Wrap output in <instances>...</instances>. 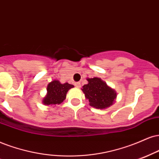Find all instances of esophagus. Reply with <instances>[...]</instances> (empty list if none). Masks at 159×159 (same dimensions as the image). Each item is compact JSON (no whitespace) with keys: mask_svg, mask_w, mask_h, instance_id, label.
Instances as JSON below:
<instances>
[{"mask_svg":"<svg viewBox=\"0 0 159 159\" xmlns=\"http://www.w3.org/2000/svg\"><path fill=\"white\" fill-rule=\"evenodd\" d=\"M75 87L77 88H81V84L80 83V82H76V83L75 84Z\"/></svg>","mask_w":159,"mask_h":159,"instance_id":"34e87169","label":"esophagus"}]
</instances>
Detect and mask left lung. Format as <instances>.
<instances>
[{"instance_id":"8db88e82","label":"left lung","mask_w":159,"mask_h":159,"mask_svg":"<svg viewBox=\"0 0 159 159\" xmlns=\"http://www.w3.org/2000/svg\"><path fill=\"white\" fill-rule=\"evenodd\" d=\"M88 84L83 86L82 91L93 107L104 110L110 107L116 101L117 93L100 78H87Z\"/></svg>"}]
</instances>
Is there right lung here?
Instances as JSON below:
<instances>
[{
  "label": "right lung",
  "mask_w": 159,
  "mask_h": 159,
  "mask_svg": "<svg viewBox=\"0 0 159 159\" xmlns=\"http://www.w3.org/2000/svg\"><path fill=\"white\" fill-rule=\"evenodd\" d=\"M74 86L68 83L61 84L58 80H53L48 84L47 95L42 100L46 106H56L61 104L66 99V93Z\"/></svg>",
  "instance_id": "add662e5"
}]
</instances>
